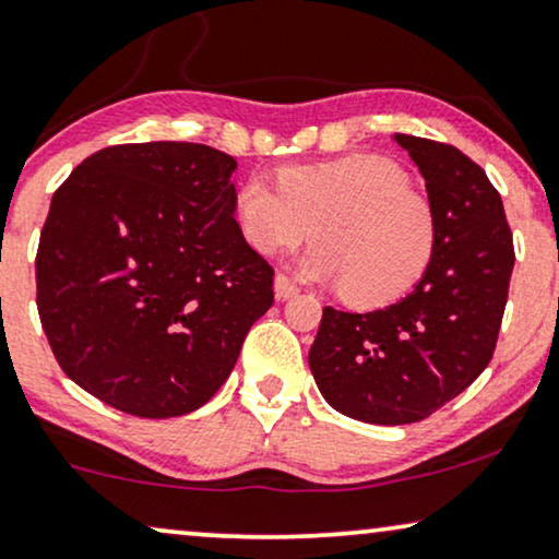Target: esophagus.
<instances>
[{"mask_svg": "<svg viewBox=\"0 0 559 559\" xmlns=\"http://www.w3.org/2000/svg\"><path fill=\"white\" fill-rule=\"evenodd\" d=\"M273 288H275V299H278V301H286V299H292V296L299 294V286H296L294 281L284 273L275 275V286Z\"/></svg>", "mask_w": 559, "mask_h": 559, "instance_id": "34e87169", "label": "esophagus"}]
</instances>
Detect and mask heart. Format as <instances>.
<instances>
[{
	"instance_id": "heart-1",
	"label": "heart",
	"mask_w": 559,
	"mask_h": 559,
	"mask_svg": "<svg viewBox=\"0 0 559 559\" xmlns=\"http://www.w3.org/2000/svg\"><path fill=\"white\" fill-rule=\"evenodd\" d=\"M231 214L245 242L263 255L312 235L317 247L299 260V273L341 286L356 307H384L413 292L438 247L433 203L397 162L379 154L288 165L278 186L247 175Z\"/></svg>"
}]
</instances>
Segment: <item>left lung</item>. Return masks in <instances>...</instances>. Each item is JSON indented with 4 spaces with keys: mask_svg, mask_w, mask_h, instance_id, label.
Instances as JSON below:
<instances>
[{
    "mask_svg": "<svg viewBox=\"0 0 559 559\" xmlns=\"http://www.w3.org/2000/svg\"><path fill=\"white\" fill-rule=\"evenodd\" d=\"M426 178L438 216L433 263L405 299L377 312L324 307L309 348L322 397L377 426L426 420L475 381L496 353L513 235L485 169L456 146L394 133Z\"/></svg>",
    "mask_w": 559,
    "mask_h": 559,
    "instance_id": "obj_1",
    "label": "left lung"
}]
</instances>
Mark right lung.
Masks as SVG:
<instances>
[{
  "label": "right lung",
  "mask_w": 559,
  "mask_h": 559,
  "mask_svg": "<svg viewBox=\"0 0 559 559\" xmlns=\"http://www.w3.org/2000/svg\"><path fill=\"white\" fill-rule=\"evenodd\" d=\"M235 169L206 144H116L53 193L35 304L56 361L92 397L175 418L235 369L273 304V267L231 214Z\"/></svg>",
  "instance_id": "1"
}]
</instances>
